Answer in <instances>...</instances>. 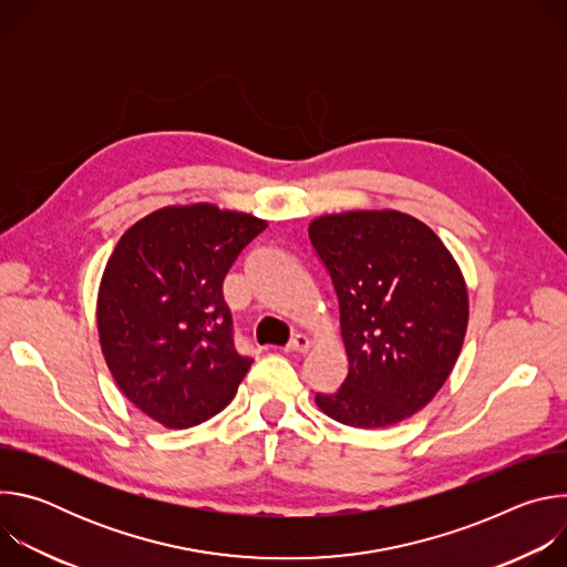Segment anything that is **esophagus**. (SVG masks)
<instances>
[{
  "label": "esophagus",
  "mask_w": 567,
  "mask_h": 567,
  "mask_svg": "<svg viewBox=\"0 0 567 567\" xmlns=\"http://www.w3.org/2000/svg\"><path fill=\"white\" fill-rule=\"evenodd\" d=\"M309 350V339L305 337V334H296L289 343H287V348H285V352H291V354H302V352H307Z\"/></svg>",
  "instance_id": "1"
}]
</instances>
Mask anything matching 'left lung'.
Masks as SVG:
<instances>
[{
  "instance_id": "8db88e82",
  "label": "left lung",
  "mask_w": 567,
  "mask_h": 567,
  "mask_svg": "<svg viewBox=\"0 0 567 567\" xmlns=\"http://www.w3.org/2000/svg\"><path fill=\"white\" fill-rule=\"evenodd\" d=\"M341 311L348 377L316 394L328 417L388 429L422 411L449 379L468 322L464 276L444 241L399 210H348L309 224Z\"/></svg>"
}]
</instances>
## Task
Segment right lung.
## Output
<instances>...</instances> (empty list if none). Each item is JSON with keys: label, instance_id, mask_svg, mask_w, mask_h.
Here are the masks:
<instances>
[{"label": "right lung", "instance_id": "obj_1", "mask_svg": "<svg viewBox=\"0 0 567 567\" xmlns=\"http://www.w3.org/2000/svg\"><path fill=\"white\" fill-rule=\"evenodd\" d=\"M265 228L213 204L166 206L130 226L107 260L96 305L103 357L123 394L166 429L217 415L254 363L233 346L221 282Z\"/></svg>", "mask_w": 567, "mask_h": 567}]
</instances>
